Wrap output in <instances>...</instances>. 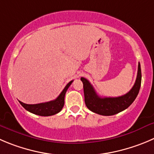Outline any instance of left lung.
I'll return each mask as SVG.
<instances>
[{
  "instance_id": "left-lung-1",
  "label": "left lung",
  "mask_w": 154,
  "mask_h": 154,
  "mask_svg": "<svg viewBox=\"0 0 154 154\" xmlns=\"http://www.w3.org/2000/svg\"><path fill=\"white\" fill-rule=\"evenodd\" d=\"M85 102L91 111L102 116H112L125 110L134 102L138 94L141 84V70L138 63L137 75L132 88L127 94L116 97H100L97 95L88 80L82 77Z\"/></svg>"
}]
</instances>
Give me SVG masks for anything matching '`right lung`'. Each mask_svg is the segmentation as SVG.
Returning <instances> with one entry per match:
<instances>
[{
    "label": "right lung",
    "mask_w": 154,
    "mask_h": 154,
    "mask_svg": "<svg viewBox=\"0 0 154 154\" xmlns=\"http://www.w3.org/2000/svg\"><path fill=\"white\" fill-rule=\"evenodd\" d=\"M72 81L69 82L68 84L66 85L63 91L61 92L60 94L54 100H51L49 102H45V103H37V104H26V103H23L20 101V104L29 112L32 113L36 114V115L42 116H49L55 115L60 112L61 109H63L64 106V97H65L66 92L67 89L69 88Z\"/></svg>",
    "instance_id": "add662e5"
}]
</instances>
